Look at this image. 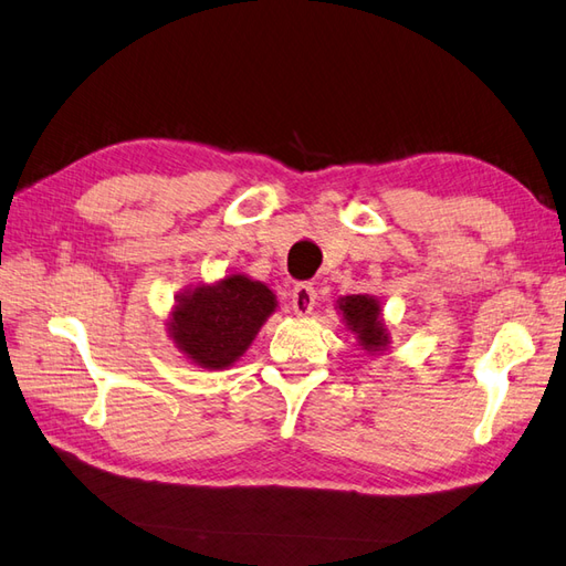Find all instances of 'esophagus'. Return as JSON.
<instances>
[{
	"instance_id": "esophagus-1",
	"label": "esophagus",
	"mask_w": 566,
	"mask_h": 566,
	"mask_svg": "<svg viewBox=\"0 0 566 566\" xmlns=\"http://www.w3.org/2000/svg\"><path fill=\"white\" fill-rule=\"evenodd\" d=\"M315 289L311 284H296L294 292H292V308L296 315H308L313 313V306H315Z\"/></svg>"
}]
</instances>
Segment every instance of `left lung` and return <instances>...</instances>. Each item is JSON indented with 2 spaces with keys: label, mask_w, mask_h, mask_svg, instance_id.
<instances>
[{
  "label": "left lung",
  "mask_w": 566,
  "mask_h": 566,
  "mask_svg": "<svg viewBox=\"0 0 566 566\" xmlns=\"http://www.w3.org/2000/svg\"><path fill=\"white\" fill-rule=\"evenodd\" d=\"M347 331L357 337L361 349L369 354H384L390 345V333L380 315V301L369 294H352L337 301Z\"/></svg>",
  "instance_id": "left-lung-1"
}]
</instances>
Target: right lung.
<instances>
[{"mask_svg": "<svg viewBox=\"0 0 566 566\" xmlns=\"http://www.w3.org/2000/svg\"><path fill=\"white\" fill-rule=\"evenodd\" d=\"M274 311L277 296L268 284L227 274L182 289L168 313V337L190 364L221 371L243 357Z\"/></svg>", "mask_w": 566, "mask_h": 566, "instance_id": "obj_1", "label": "right lung"}]
</instances>
